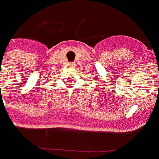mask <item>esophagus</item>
Here are the masks:
<instances>
[{"instance_id": "1", "label": "esophagus", "mask_w": 159, "mask_h": 159, "mask_svg": "<svg viewBox=\"0 0 159 159\" xmlns=\"http://www.w3.org/2000/svg\"><path fill=\"white\" fill-rule=\"evenodd\" d=\"M75 64L74 63H70V66H74Z\"/></svg>"}]
</instances>
